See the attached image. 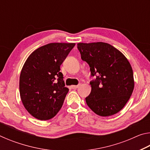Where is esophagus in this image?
Returning a JSON list of instances; mask_svg holds the SVG:
<instances>
[{
    "instance_id": "obj_1",
    "label": "esophagus",
    "mask_w": 150,
    "mask_h": 150,
    "mask_svg": "<svg viewBox=\"0 0 150 150\" xmlns=\"http://www.w3.org/2000/svg\"><path fill=\"white\" fill-rule=\"evenodd\" d=\"M79 87V85H72L71 88L73 89H76V88H77Z\"/></svg>"
}]
</instances>
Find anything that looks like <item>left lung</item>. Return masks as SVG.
<instances>
[{
    "mask_svg": "<svg viewBox=\"0 0 150 150\" xmlns=\"http://www.w3.org/2000/svg\"><path fill=\"white\" fill-rule=\"evenodd\" d=\"M81 59L90 67L91 92L85 98L91 110L101 116L115 115L132 94L134 81L130 63L120 51L104 42L79 43Z\"/></svg>",
    "mask_w": 150,
    "mask_h": 150,
    "instance_id": "8db88e82",
    "label": "left lung"
}]
</instances>
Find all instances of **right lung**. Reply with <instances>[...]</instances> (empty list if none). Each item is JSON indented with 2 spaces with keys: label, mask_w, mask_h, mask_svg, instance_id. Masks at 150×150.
<instances>
[{
  "label": "right lung",
  "mask_w": 150,
  "mask_h": 150,
  "mask_svg": "<svg viewBox=\"0 0 150 150\" xmlns=\"http://www.w3.org/2000/svg\"><path fill=\"white\" fill-rule=\"evenodd\" d=\"M75 44L51 43L38 48L28 57L20 76V95L27 111L35 118H54L62 108L69 88L60 65Z\"/></svg>",
  "instance_id": "1"
}]
</instances>
